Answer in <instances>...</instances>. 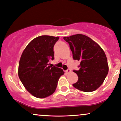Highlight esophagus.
<instances>
[{
	"mask_svg": "<svg viewBox=\"0 0 121 121\" xmlns=\"http://www.w3.org/2000/svg\"><path fill=\"white\" fill-rule=\"evenodd\" d=\"M66 72L67 73H69L71 72V69H68L67 70H66Z\"/></svg>",
	"mask_w": 121,
	"mask_h": 121,
	"instance_id": "34e87169",
	"label": "esophagus"
}]
</instances>
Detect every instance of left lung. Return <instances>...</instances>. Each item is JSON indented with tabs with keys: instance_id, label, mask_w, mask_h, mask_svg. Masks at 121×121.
Instances as JSON below:
<instances>
[{
	"instance_id": "left-lung-1",
	"label": "left lung",
	"mask_w": 121,
	"mask_h": 121,
	"mask_svg": "<svg viewBox=\"0 0 121 121\" xmlns=\"http://www.w3.org/2000/svg\"><path fill=\"white\" fill-rule=\"evenodd\" d=\"M72 51L74 60L80 61L78 70H73L78 80L73 86L86 92L96 90L103 84L108 65L104 52L95 41L85 35L77 34L64 37Z\"/></svg>"
}]
</instances>
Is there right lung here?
<instances>
[{"label":"right lung","instance_id":"add662e5","mask_svg":"<svg viewBox=\"0 0 121 121\" xmlns=\"http://www.w3.org/2000/svg\"><path fill=\"white\" fill-rule=\"evenodd\" d=\"M59 37L40 36L32 40L21 56L18 76L25 88L37 98H45L55 91L62 69L49 66L54 59V46Z\"/></svg>","mask_w":121,"mask_h":121}]
</instances>
